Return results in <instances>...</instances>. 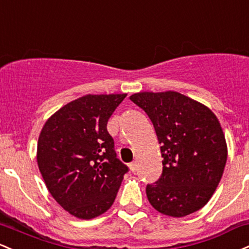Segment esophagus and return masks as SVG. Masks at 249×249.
<instances>
[{
	"label": "esophagus",
	"mask_w": 249,
	"mask_h": 249,
	"mask_svg": "<svg viewBox=\"0 0 249 249\" xmlns=\"http://www.w3.org/2000/svg\"><path fill=\"white\" fill-rule=\"evenodd\" d=\"M130 170L132 171V173H136V171L138 170V164H137V162L130 163Z\"/></svg>",
	"instance_id": "34e87169"
}]
</instances>
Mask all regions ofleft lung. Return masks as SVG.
Wrapping results in <instances>:
<instances>
[{
	"instance_id": "left-lung-1",
	"label": "left lung",
	"mask_w": 249,
	"mask_h": 249,
	"mask_svg": "<svg viewBox=\"0 0 249 249\" xmlns=\"http://www.w3.org/2000/svg\"><path fill=\"white\" fill-rule=\"evenodd\" d=\"M145 111L160 144L163 171L146 185L151 206L173 217H183L207 204L222 177L227 144L212 110L174 91L139 92L130 97Z\"/></svg>"
}]
</instances>
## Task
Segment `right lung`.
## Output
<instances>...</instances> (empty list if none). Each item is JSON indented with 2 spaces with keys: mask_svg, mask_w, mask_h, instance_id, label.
<instances>
[{
  "mask_svg": "<svg viewBox=\"0 0 249 249\" xmlns=\"http://www.w3.org/2000/svg\"><path fill=\"white\" fill-rule=\"evenodd\" d=\"M126 94H87L62 106L43 125L37 165L53 198L89 220L110 209L129 168L117 158L107 122Z\"/></svg>",
  "mask_w": 249,
  "mask_h": 249,
  "instance_id": "right-lung-1",
  "label": "right lung"
}]
</instances>
